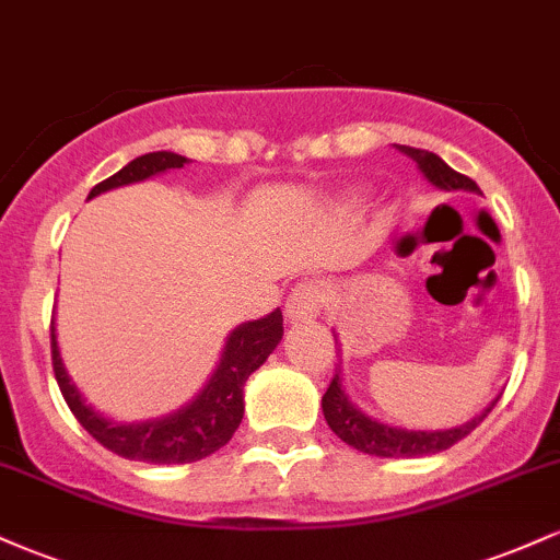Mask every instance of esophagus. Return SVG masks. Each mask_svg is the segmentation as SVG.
<instances>
[{"label":"esophagus","mask_w":560,"mask_h":560,"mask_svg":"<svg viewBox=\"0 0 560 560\" xmlns=\"http://www.w3.org/2000/svg\"><path fill=\"white\" fill-rule=\"evenodd\" d=\"M324 302L326 292L318 281H300V284H294L292 292H289V298L284 302V313L292 324H307V320L318 316Z\"/></svg>","instance_id":"1"}]
</instances>
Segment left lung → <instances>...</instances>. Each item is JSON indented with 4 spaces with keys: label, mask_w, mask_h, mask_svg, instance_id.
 <instances>
[{
    "label": "left lung",
    "mask_w": 560,
    "mask_h": 560,
    "mask_svg": "<svg viewBox=\"0 0 560 560\" xmlns=\"http://www.w3.org/2000/svg\"><path fill=\"white\" fill-rule=\"evenodd\" d=\"M397 150L405 152L408 158H413L416 163H419L423 176H427L436 189L479 191L477 182H471L464 173L450 168L445 160L436 158L434 152L416 150V147L405 144H397ZM320 408H324V419L331 427V432L350 447L369 455H378V458H419V455L442 453V450L453 447L455 442H460L464 436L471 434L474 429L487 419V413L494 408V402L485 410V413L458 429H445V432H408V429L387 427V423L369 419L363 410H358L355 405L347 400L342 384H339V374H334L329 387H326L324 400H320Z\"/></svg>",
    "instance_id": "1"
}]
</instances>
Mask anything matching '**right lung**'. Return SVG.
I'll list each match as a JSON object with an SVG mask.
<instances>
[{
    "label": "right lung",
    "instance_id": "add662e5",
    "mask_svg": "<svg viewBox=\"0 0 560 560\" xmlns=\"http://www.w3.org/2000/svg\"><path fill=\"white\" fill-rule=\"evenodd\" d=\"M186 163L189 160L176 155V152H150V155L131 160L115 176L96 184L89 199L107 189H115V186L144 182V178L168 168H184ZM281 334H284V316H281V311H273L271 316L260 320H249V324H242L240 329L231 331L221 365H218L208 387L202 389V395L178 410V413L160 421L115 423L89 408L79 395V389L70 384L66 369H62L60 352H57L55 342V329L52 369L57 387L66 397L70 413L75 416V421L102 447L120 455V458L144 460V464H195V460L208 458L210 453L221 450L234 436L244 413V382L271 355L273 347L279 345Z\"/></svg>",
    "mask_w": 560,
    "mask_h": 560
}]
</instances>
